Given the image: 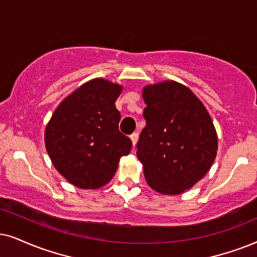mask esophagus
Listing matches in <instances>:
<instances>
[{
  "label": "esophagus",
  "mask_w": 257,
  "mask_h": 257,
  "mask_svg": "<svg viewBox=\"0 0 257 257\" xmlns=\"http://www.w3.org/2000/svg\"><path fill=\"white\" fill-rule=\"evenodd\" d=\"M131 140H132V142H133V146H134V147H135L136 142H138V140H139V134H138V133H133V134L131 135Z\"/></svg>",
  "instance_id": "obj_1"
}]
</instances>
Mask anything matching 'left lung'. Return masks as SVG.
Returning <instances> with one entry per match:
<instances>
[{
  "mask_svg": "<svg viewBox=\"0 0 257 257\" xmlns=\"http://www.w3.org/2000/svg\"><path fill=\"white\" fill-rule=\"evenodd\" d=\"M146 126L138 145L146 181L162 194H180L212 166L217 133L200 99L183 84L166 80L142 90Z\"/></svg>",
  "mask_w": 257,
  "mask_h": 257,
  "instance_id": "1",
  "label": "left lung"
}]
</instances>
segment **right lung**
I'll return each instance as SVG.
<instances>
[{"mask_svg":"<svg viewBox=\"0 0 257 257\" xmlns=\"http://www.w3.org/2000/svg\"><path fill=\"white\" fill-rule=\"evenodd\" d=\"M119 84L96 78L58 105L45 131L52 164L69 183L98 188L111 180L119 159L132 151V140L118 131L115 106Z\"/></svg>","mask_w":257,"mask_h":257,"instance_id":"right-lung-1","label":"right lung"}]
</instances>
